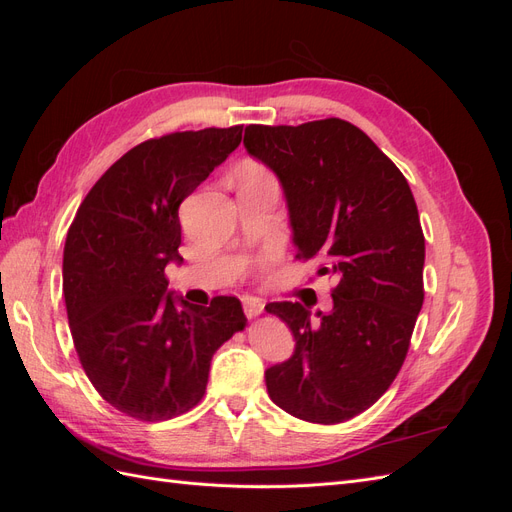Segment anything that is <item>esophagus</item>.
<instances>
[{
  "mask_svg": "<svg viewBox=\"0 0 512 512\" xmlns=\"http://www.w3.org/2000/svg\"><path fill=\"white\" fill-rule=\"evenodd\" d=\"M262 309H265V303L254 299V297H245L243 299V312L247 318H256L258 314H262Z\"/></svg>",
  "mask_w": 512,
  "mask_h": 512,
  "instance_id": "34e87169",
  "label": "esophagus"
}]
</instances>
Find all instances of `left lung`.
I'll list each match as a JSON object with an SVG mask.
<instances>
[{"label": "left lung", "instance_id": "left-lung-1", "mask_svg": "<svg viewBox=\"0 0 512 512\" xmlns=\"http://www.w3.org/2000/svg\"><path fill=\"white\" fill-rule=\"evenodd\" d=\"M243 145L280 179L297 258L333 275V309L269 303L294 337L288 361L265 371L273 404L333 425L386 393L423 307L425 237L406 177L344 119L247 126Z\"/></svg>", "mask_w": 512, "mask_h": 512}]
</instances>
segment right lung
I'll return each instance as SVG.
<instances>
[{"instance_id":"obj_1","label":"right lung","mask_w":512,"mask_h":512,"mask_svg":"<svg viewBox=\"0 0 512 512\" xmlns=\"http://www.w3.org/2000/svg\"><path fill=\"white\" fill-rule=\"evenodd\" d=\"M243 126L173 132L132 147L81 203L64 247L76 354L96 391L138 421L192 410L215 350L243 331L237 297L192 305L168 290L179 205L241 143Z\"/></svg>"}]
</instances>
